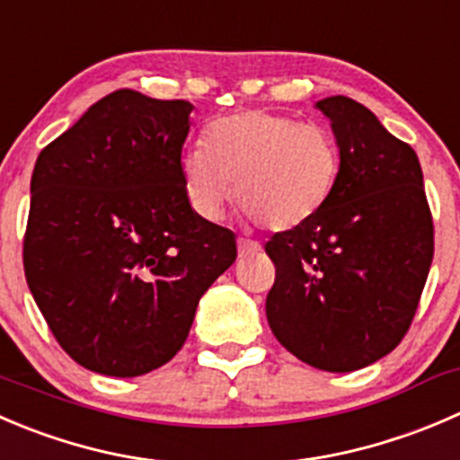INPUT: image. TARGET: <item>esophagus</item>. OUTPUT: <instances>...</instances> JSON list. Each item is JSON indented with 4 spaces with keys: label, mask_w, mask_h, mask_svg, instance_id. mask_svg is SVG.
Here are the masks:
<instances>
[{
    "label": "esophagus",
    "mask_w": 460,
    "mask_h": 460,
    "mask_svg": "<svg viewBox=\"0 0 460 460\" xmlns=\"http://www.w3.org/2000/svg\"><path fill=\"white\" fill-rule=\"evenodd\" d=\"M258 249H261V247H258L256 243H252V240H247V238H238V256H240V258L252 256V253H256Z\"/></svg>",
    "instance_id": "34e87169"
}]
</instances>
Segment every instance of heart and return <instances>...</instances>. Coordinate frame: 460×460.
<instances>
[{
  "instance_id": "heart-1",
  "label": "heart",
  "mask_w": 460,
  "mask_h": 460,
  "mask_svg": "<svg viewBox=\"0 0 460 460\" xmlns=\"http://www.w3.org/2000/svg\"><path fill=\"white\" fill-rule=\"evenodd\" d=\"M190 207L216 220L234 198L240 211L270 231L310 222L328 204L341 175L332 132L271 110H244L207 130V144L181 155Z\"/></svg>"
}]
</instances>
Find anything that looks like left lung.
Segmentation results:
<instances>
[{"mask_svg":"<svg viewBox=\"0 0 460 460\" xmlns=\"http://www.w3.org/2000/svg\"><path fill=\"white\" fill-rule=\"evenodd\" d=\"M316 107L332 123L341 175L310 222L267 240L276 280L265 310L294 358L350 373L407 334L434 258V220L411 146L353 98Z\"/></svg>","mask_w":460,"mask_h":460,"instance_id":"8db88e82","label":"left lung"}]
</instances>
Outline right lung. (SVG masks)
Returning a JSON list of instances; mask_svg holds the SVG:
<instances>
[{"mask_svg":"<svg viewBox=\"0 0 460 460\" xmlns=\"http://www.w3.org/2000/svg\"><path fill=\"white\" fill-rule=\"evenodd\" d=\"M189 101L119 89L40 153L24 274L62 350L137 377L189 337L198 301L234 265V231L190 208L181 184Z\"/></svg>","mask_w":460,"mask_h":460,"instance_id":"1","label":"right lung"}]
</instances>
